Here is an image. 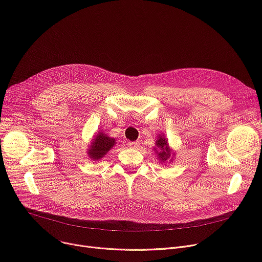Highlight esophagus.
I'll list each match as a JSON object with an SVG mask.
<instances>
[{"label": "esophagus", "mask_w": 262, "mask_h": 262, "mask_svg": "<svg viewBox=\"0 0 262 262\" xmlns=\"http://www.w3.org/2000/svg\"><path fill=\"white\" fill-rule=\"evenodd\" d=\"M127 146L128 147H133V148H137L140 146L139 142H127Z\"/></svg>", "instance_id": "1"}]
</instances>
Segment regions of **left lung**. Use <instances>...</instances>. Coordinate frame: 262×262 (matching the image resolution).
<instances>
[{
  "label": "left lung",
  "instance_id": "left-lung-1",
  "mask_svg": "<svg viewBox=\"0 0 262 262\" xmlns=\"http://www.w3.org/2000/svg\"><path fill=\"white\" fill-rule=\"evenodd\" d=\"M156 146L159 149V151H157V154H158V159L160 160V162L164 163V162H166L167 160L170 159L171 149L169 147L168 140L164 137V135H159L158 136V139L156 141Z\"/></svg>",
  "mask_w": 262,
  "mask_h": 262
}]
</instances>
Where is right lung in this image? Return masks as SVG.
<instances>
[{
	"mask_svg": "<svg viewBox=\"0 0 262 262\" xmlns=\"http://www.w3.org/2000/svg\"><path fill=\"white\" fill-rule=\"evenodd\" d=\"M115 144L116 140L114 138H111L106 134L99 132L96 136H94L87 154L89 158L94 161L100 160L110 151L111 148H113Z\"/></svg>",
	"mask_w": 262,
	"mask_h": 262,
	"instance_id": "obj_1",
	"label": "right lung"
}]
</instances>
